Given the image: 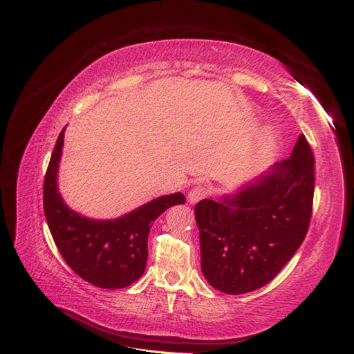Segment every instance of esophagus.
<instances>
[{
    "instance_id": "1",
    "label": "esophagus",
    "mask_w": 354,
    "mask_h": 354,
    "mask_svg": "<svg viewBox=\"0 0 354 354\" xmlns=\"http://www.w3.org/2000/svg\"><path fill=\"white\" fill-rule=\"evenodd\" d=\"M208 193L209 192H208V189H205V187H202V185L193 187V189L189 193V202H190V204H196V202H199L201 199L207 198Z\"/></svg>"
}]
</instances>
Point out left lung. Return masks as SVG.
<instances>
[{
    "label": "left lung",
    "instance_id": "1",
    "mask_svg": "<svg viewBox=\"0 0 354 354\" xmlns=\"http://www.w3.org/2000/svg\"><path fill=\"white\" fill-rule=\"evenodd\" d=\"M315 161L301 133L290 156L217 201L194 207L201 268L230 295L268 284L301 246L312 217Z\"/></svg>",
    "mask_w": 354,
    "mask_h": 354
}]
</instances>
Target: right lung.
I'll list each match as a JSON object with an SVG mask.
<instances>
[{"label": "right lung", "mask_w": 354, "mask_h": 354, "mask_svg": "<svg viewBox=\"0 0 354 354\" xmlns=\"http://www.w3.org/2000/svg\"><path fill=\"white\" fill-rule=\"evenodd\" d=\"M64 133H59L44 179V213L68 266L102 289H123L145 274L150 227L165 209L184 204L183 193L156 198L117 219H89L65 204L57 189Z\"/></svg>", "instance_id": "1"}]
</instances>
